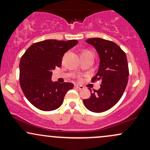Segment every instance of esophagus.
<instances>
[{
  "label": "esophagus",
  "mask_w": 150,
  "mask_h": 150,
  "mask_svg": "<svg viewBox=\"0 0 150 150\" xmlns=\"http://www.w3.org/2000/svg\"><path fill=\"white\" fill-rule=\"evenodd\" d=\"M75 88L80 89H80H84V87H82V86L78 85H75Z\"/></svg>",
  "instance_id": "obj_1"
}]
</instances>
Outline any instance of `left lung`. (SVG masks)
Returning <instances> with one entry per match:
<instances>
[{
    "mask_svg": "<svg viewBox=\"0 0 150 150\" xmlns=\"http://www.w3.org/2000/svg\"><path fill=\"white\" fill-rule=\"evenodd\" d=\"M86 42L94 46L99 54V70L92 81L101 80V85L100 89L91 93L90 97L84 99L83 102L92 112H104L120 100L128 84L129 70L126 55L111 41L92 38Z\"/></svg>",
    "mask_w": 150,
    "mask_h": 150,
    "instance_id": "left-lung-1",
    "label": "left lung"
}]
</instances>
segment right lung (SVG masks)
Returning a JSON list of instances; mask_svg holds the SVG:
<instances>
[{"mask_svg": "<svg viewBox=\"0 0 150 150\" xmlns=\"http://www.w3.org/2000/svg\"><path fill=\"white\" fill-rule=\"evenodd\" d=\"M78 43L77 40L47 39L34 43L20 59V84L30 102L42 111L57 109L63 102L70 82L59 83L51 80L52 70L59 68L63 55Z\"/></svg>", "mask_w": 150, "mask_h": 150, "instance_id": "right-lung-1", "label": "right lung"}]
</instances>
